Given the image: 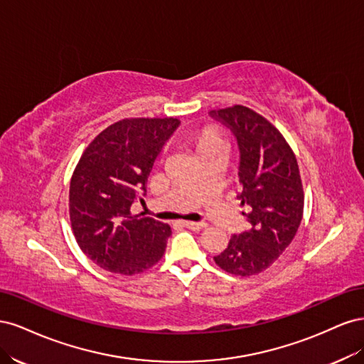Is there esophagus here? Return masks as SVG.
Instances as JSON below:
<instances>
[{"mask_svg": "<svg viewBox=\"0 0 364 364\" xmlns=\"http://www.w3.org/2000/svg\"><path fill=\"white\" fill-rule=\"evenodd\" d=\"M182 225L185 228L193 229V230H200V229H203L206 226L205 222H182Z\"/></svg>", "mask_w": 364, "mask_h": 364, "instance_id": "esophagus-1", "label": "esophagus"}]
</instances>
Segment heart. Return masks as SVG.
Masks as SVG:
<instances>
[{"instance_id":"b5f03b06","label":"heart","mask_w":364,"mask_h":364,"mask_svg":"<svg viewBox=\"0 0 364 364\" xmlns=\"http://www.w3.org/2000/svg\"><path fill=\"white\" fill-rule=\"evenodd\" d=\"M196 147L197 151L206 153V151H213V150H223L226 151L228 144L223 135L214 127H206L203 129L199 135L196 136Z\"/></svg>"}]
</instances>
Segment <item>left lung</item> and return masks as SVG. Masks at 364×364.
<instances>
[{"mask_svg":"<svg viewBox=\"0 0 364 364\" xmlns=\"http://www.w3.org/2000/svg\"><path fill=\"white\" fill-rule=\"evenodd\" d=\"M237 138L241 206L250 229L232 235L214 257L217 266L250 277L270 267L289 247L304 214V188L296 156L281 132L252 109L235 105L209 112Z\"/></svg>","mask_w":364,"mask_h":364,"instance_id":"left-lung-1","label":"left lung"}]
</instances>
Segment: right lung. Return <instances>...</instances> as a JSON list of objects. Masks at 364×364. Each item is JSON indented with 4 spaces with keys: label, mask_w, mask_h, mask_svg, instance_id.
Returning <instances> with one entry per match:
<instances>
[{
    "label": "right lung",
    "mask_w": 364,
    "mask_h": 364,
    "mask_svg": "<svg viewBox=\"0 0 364 364\" xmlns=\"http://www.w3.org/2000/svg\"><path fill=\"white\" fill-rule=\"evenodd\" d=\"M178 118H124L98 134L70 182V220L77 245L98 267L132 277L162 258L171 228L132 214L146 194L153 162Z\"/></svg>",
    "instance_id": "add662e5"
}]
</instances>
